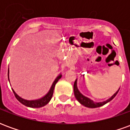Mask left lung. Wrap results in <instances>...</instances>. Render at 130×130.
I'll return each mask as SVG.
<instances>
[{"label":"left lung","mask_w":130,"mask_h":130,"mask_svg":"<svg viewBox=\"0 0 130 130\" xmlns=\"http://www.w3.org/2000/svg\"><path fill=\"white\" fill-rule=\"evenodd\" d=\"M118 92V90L112 96L111 98H109V100H107L106 101H104V102H94L93 100H91L89 98L84 96L82 93L79 92L78 88H77V86H76V80L74 82V96H75L76 99L84 106L88 107V108H97V107L103 106L105 104L112 100L116 97V95H117Z\"/></svg>","instance_id":"left-lung-1"}]
</instances>
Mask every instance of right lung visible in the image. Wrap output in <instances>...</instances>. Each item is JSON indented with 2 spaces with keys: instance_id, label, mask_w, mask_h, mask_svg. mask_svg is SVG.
I'll list each match as a JSON object with an SVG mask.
<instances>
[{
  "instance_id": "obj_1",
  "label": "right lung",
  "mask_w": 130,
  "mask_h": 130,
  "mask_svg": "<svg viewBox=\"0 0 130 130\" xmlns=\"http://www.w3.org/2000/svg\"><path fill=\"white\" fill-rule=\"evenodd\" d=\"M61 76H62L61 75H59V76L57 77L56 79H55V81H54L53 84L51 86V89H50V90L48 91V93L44 97H43L42 98L39 99V100H24V99L20 98L19 95H17V93H15V92L14 91V90H12V91L14 94L15 98L17 99V100L19 101L24 105L28 106V107H31V108H40V107H42V106H45L46 104H48L49 102V101L51 100V98L53 96V94H54V88H55V85L58 82V81L61 78ZM8 79H9V76H8Z\"/></svg>"
}]
</instances>
